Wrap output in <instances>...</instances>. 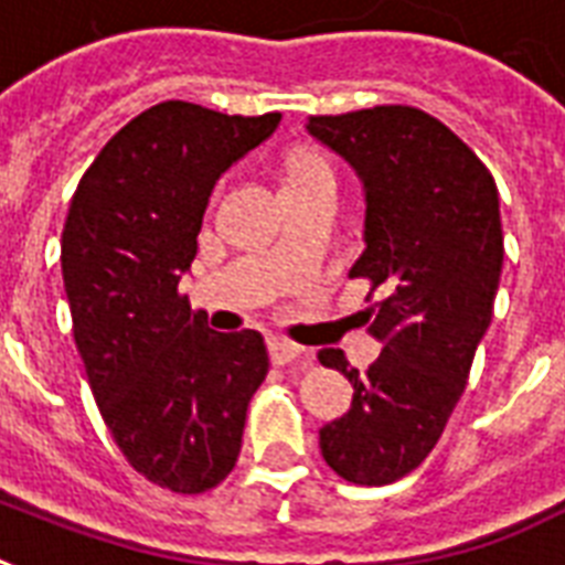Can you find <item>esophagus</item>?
I'll list each match as a JSON object with an SVG mask.
<instances>
[{
    "mask_svg": "<svg viewBox=\"0 0 565 565\" xmlns=\"http://www.w3.org/2000/svg\"><path fill=\"white\" fill-rule=\"evenodd\" d=\"M266 345H269V358H273L275 366L292 363L296 358H301V354H305V349H301L299 343L284 340V337H269V340H266Z\"/></svg>",
    "mask_w": 565,
    "mask_h": 565,
    "instance_id": "esophagus-1",
    "label": "esophagus"
}]
</instances>
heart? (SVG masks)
<instances>
[{
    "instance_id": "1",
    "label": "heart",
    "mask_w": 565,
    "mask_h": 565,
    "mask_svg": "<svg viewBox=\"0 0 565 565\" xmlns=\"http://www.w3.org/2000/svg\"><path fill=\"white\" fill-rule=\"evenodd\" d=\"M310 184H337V172L326 152L313 146H301L287 158V190L310 188Z\"/></svg>"
}]
</instances>
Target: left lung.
I'll return each mask as SVG.
<instances>
[{"label": "left lung", "instance_id": "obj_1", "mask_svg": "<svg viewBox=\"0 0 565 565\" xmlns=\"http://www.w3.org/2000/svg\"><path fill=\"white\" fill-rule=\"evenodd\" d=\"M308 131L352 163L366 190V248L352 278L370 281L366 308L384 352L370 370L340 349L319 363L354 386L352 411L319 430L343 481L384 487L430 455L446 430L490 328L504 234L499 188L460 137L411 105L308 117Z\"/></svg>", "mask_w": 565, "mask_h": 565}]
</instances>
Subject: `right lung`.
I'll return each mask as SVG.
<instances>
[{
  "label": "right lung",
  "instance_id": "1",
  "mask_svg": "<svg viewBox=\"0 0 565 565\" xmlns=\"http://www.w3.org/2000/svg\"><path fill=\"white\" fill-rule=\"evenodd\" d=\"M278 122L152 105L102 146L66 213L61 269L93 398L131 469L179 495L228 478L269 372L264 337L207 328L179 281L216 179Z\"/></svg>",
  "mask_w": 565,
  "mask_h": 565
}]
</instances>
